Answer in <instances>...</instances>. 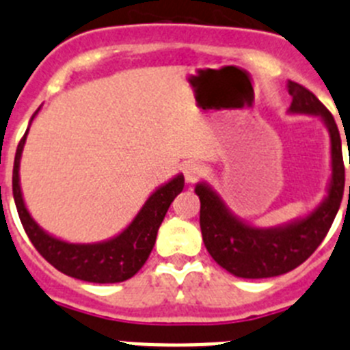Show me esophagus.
<instances>
[{"label": "esophagus", "instance_id": "esophagus-1", "mask_svg": "<svg viewBox=\"0 0 350 350\" xmlns=\"http://www.w3.org/2000/svg\"><path fill=\"white\" fill-rule=\"evenodd\" d=\"M202 175H203V166L194 163V161H191V163H187V165L184 166V177L189 184H194V182L202 177Z\"/></svg>", "mask_w": 350, "mask_h": 350}]
</instances>
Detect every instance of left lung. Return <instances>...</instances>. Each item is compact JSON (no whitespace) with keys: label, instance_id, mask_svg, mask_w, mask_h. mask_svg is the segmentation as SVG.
Returning <instances> with one entry per match:
<instances>
[{"label":"left lung","instance_id":"obj_1","mask_svg":"<svg viewBox=\"0 0 350 350\" xmlns=\"http://www.w3.org/2000/svg\"><path fill=\"white\" fill-rule=\"evenodd\" d=\"M287 91L293 96L287 112L317 116L329 133L332 175L323 202L301 217L271 228H259L233 213L208 182H198L194 187L202 203L200 228L203 243L219 267L240 279L277 277L307 261L332 228L344 196L345 168L335 119L327 108L299 83L289 80Z\"/></svg>","mask_w":350,"mask_h":350}]
</instances>
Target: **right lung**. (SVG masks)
Returning <instances> with one entry per match:
<instances>
[{"instance_id": "add662e5", "label": "right lung", "mask_w": 350, "mask_h": 350, "mask_svg": "<svg viewBox=\"0 0 350 350\" xmlns=\"http://www.w3.org/2000/svg\"><path fill=\"white\" fill-rule=\"evenodd\" d=\"M38 112L40 108L35 116L31 117L29 126ZM29 126L15 152L12 187H14V200L18 217L31 243L52 267L73 279L94 284H116L131 279L133 275L140 271L152 252L161 222L165 219L173 200L184 189V175L178 173L168 182L161 184L156 191H152V194L147 198V202L142 205L133 221L116 237L92 243L68 242L43 230L33 219L24 203L18 170H21V157H23Z\"/></svg>"}]
</instances>
